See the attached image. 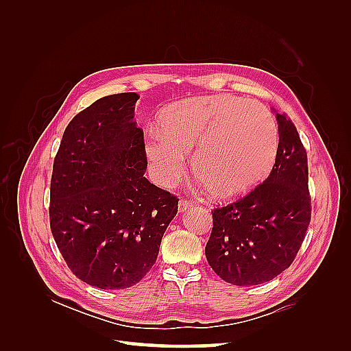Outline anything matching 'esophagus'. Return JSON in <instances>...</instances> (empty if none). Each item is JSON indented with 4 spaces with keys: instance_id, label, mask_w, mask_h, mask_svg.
<instances>
[{
    "instance_id": "esophagus-1",
    "label": "esophagus",
    "mask_w": 351,
    "mask_h": 351,
    "mask_svg": "<svg viewBox=\"0 0 351 351\" xmlns=\"http://www.w3.org/2000/svg\"><path fill=\"white\" fill-rule=\"evenodd\" d=\"M190 206H192V202L187 200V199H182V200L178 202V210H180V212L187 210Z\"/></svg>"
}]
</instances>
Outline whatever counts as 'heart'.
Wrapping results in <instances>:
<instances>
[{
	"label": "heart",
	"mask_w": 351,
	"mask_h": 351,
	"mask_svg": "<svg viewBox=\"0 0 351 351\" xmlns=\"http://www.w3.org/2000/svg\"><path fill=\"white\" fill-rule=\"evenodd\" d=\"M278 127L263 105L236 95L196 97L169 105L161 129L147 133L146 155L162 186H173L193 152V171L221 199L244 195L267 177L278 152Z\"/></svg>",
	"instance_id": "b5f03b06"
}]
</instances>
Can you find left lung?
Segmentation results:
<instances>
[{
  "mask_svg": "<svg viewBox=\"0 0 351 351\" xmlns=\"http://www.w3.org/2000/svg\"><path fill=\"white\" fill-rule=\"evenodd\" d=\"M275 117L280 142L268 178L234 204L212 210L206 259L234 285L268 282L289 268L311 222L306 149L291 120Z\"/></svg>",
  "mask_w": 351,
  "mask_h": 351,
  "instance_id": "1",
  "label": "left lung"
}]
</instances>
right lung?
Returning <instances> with one entry per match:
<instances>
[{"label":"right lung","mask_w":351,"mask_h":351,"mask_svg":"<svg viewBox=\"0 0 351 351\" xmlns=\"http://www.w3.org/2000/svg\"><path fill=\"white\" fill-rule=\"evenodd\" d=\"M139 95L117 93L79 112L62 134L51 178L49 224L79 280L102 290L139 282L152 268L178 199L145 177Z\"/></svg>","instance_id":"add662e5"}]
</instances>
